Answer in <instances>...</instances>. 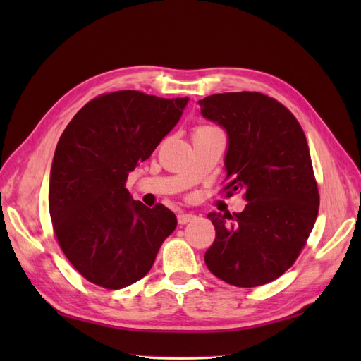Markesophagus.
<instances>
[{
    "mask_svg": "<svg viewBox=\"0 0 361 361\" xmlns=\"http://www.w3.org/2000/svg\"><path fill=\"white\" fill-rule=\"evenodd\" d=\"M176 219H178V224L180 225H186L189 224V221H192L195 219L194 214H188V212H180L178 216H176Z\"/></svg>",
    "mask_w": 361,
    "mask_h": 361,
    "instance_id": "34e87169",
    "label": "esophagus"
}]
</instances>
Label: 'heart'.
Listing matches in <instances>:
<instances>
[{"label":"heart","instance_id":"heart-1","mask_svg":"<svg viewBox=\"0 0 361 361\" xmlns=\"http://www.w3.org/2000/svg\"><path fill=\"white\" fill-rule=\"evenodd\" d=\"M203 128H208V127H203ZM198 130H200V128H198Z\"/></svg>","mask_w":361,"mask_h":361}]
</instances>
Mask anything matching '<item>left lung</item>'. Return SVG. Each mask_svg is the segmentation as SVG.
Returning <instances> with one entry per match:
<instances>
[{
    "mask_svg": "<svg viewBox=\"0 0 361 361\" xmlns=\"http://www.w3.org/2000/svg\"><path fill=\"white\" fill-rule=\"evenodd\" d=\"M204 119L226 132L228 194L243 190L242 212H209L216 240L204 262L235 287H257L293 265L318 217L319 195L307 140L296 118L260 93L198 101Z\"/></svg>",
    "mask_w": 361,
    "mask_h": 361,
    "instance_id": "left-lung-1",
    "label": "left lung"
}]
</instances>
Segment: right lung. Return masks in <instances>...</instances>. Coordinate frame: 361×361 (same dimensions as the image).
<instances>
[{
	"mask_svg": "<svg viewBox=\"0 0 361 361\" xmlns=\"http://www.w3.org/2000/svg\"><path fill=\"white\" fill-rule=\"evenodd\" d=\"M188 102L133 90L102 94L60 136L49 175L54 233L75 270L96 286L119 290L144 278L176 228L172 211L133 200L126 181Z\"/></svg>",
	"mask_w": 361,
	"mask_h": 361,
	"instance_id": "right-lung-1",
	"label": "right lung"
}]
</instances>
